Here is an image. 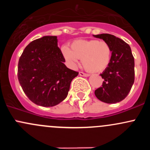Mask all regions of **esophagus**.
<instances>
[{"label": "esophagus", "instance_id": "34e87169", "mask_svg": "<svg viewBox=\"0 0 150 150\" xmlns=\"http://www.w3.org/2000/svg\"><path fill=\"white\" fill-rule=\"evenodd\" d=\"M79 75L81 76H84V77H88L89 76V74L87 73H85L83 72H79Z\"/></svg>", "mask_w": 150, "mask_h": 150}]
</instances>
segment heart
<instances>
[{"instance_id": "b5f03b06", "label": "heart", "mask_w": 150, "mask_h": 150, "mask_svg": "<svg viewBox=\"0 0 150 150\" xmlns=\"http://www.w3.org/2000/svg\"><path fill=\"white\" fill-rule=\"evenodd\" d=\"M64 58L69 65L76 67L79 59L90 72H99L107 67L111 61L112 48L107 42L98 40H75L68 47L62 48Z\"/></svg>"}]
</instances>
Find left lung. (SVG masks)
<instances>
[{"mask_svg":"<svg viewBox=\"0 0 150 150\" xmlns=\"http://www.w3.org/2000/svg\"><path fill=\"white\" fill-rule=\"evenodd\" d=\"M111 46V61L100 75L104 79L102 87L95 91V95L102 102L115 104L123 100L134 83V58L131 47L119 38L110 34L93 35Z\"/></svg>","mask_w":150,"mask_h":150,"instance_id":"1","label":"left lung"}]
</instances>
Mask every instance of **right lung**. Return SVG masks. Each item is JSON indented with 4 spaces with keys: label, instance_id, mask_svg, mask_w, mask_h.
<instances>
[{
    "label": "right lung",
    "instance_id": "obj_1",
    "mask_svg": "<svg viewBox=\"0 0 150 150\" xmlns=\"http://www.w3.org/2000/svg\"><path fill=\"white\" fill-rule=\"evenodd\" d=\"M57 36H43L28 44L18 63V80L30 101L54 107L65 99L78 72L66 67Z\"/></svg>",
    "mask_w": 150,
    "mask_h": 150
}]
</instances>
